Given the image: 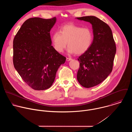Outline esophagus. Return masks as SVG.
Listing matches in <instances>:
<instances>
[{"label":"esophagus","instance_id":"34e87169","mask_svg":"<svg viewBox=\"0 0 132 132\" xmlns=\"http://www.w3.org/2000/svg\"><path fill=\"white\" fill-rule=\"evenodd\" d=\"M71 60H72V59H71V58H67V59H66V61H67V62L70 61H71Z\"/></svg>","mask_w":132,"mask_h":132}]
</instances>
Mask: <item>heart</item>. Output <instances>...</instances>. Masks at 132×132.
Segmentation results:
<instances>
[{
  "mask_svg": "<svg viewBox=\"0 0 132 132\" xmlns=\"http://www.w3.org/2000/svg\"><path fill=\"white\" fill-rule=\"evenodd\" d=\"M93 35L89 28H82L73 24H66L62 27L59 31L55 32L51 37L54 49L61 53L69 46L68 52L79 55L87 51L90 47Z\"/></svg>",
  "mask_w": 132,
  "mask_h": 132,
  "instance_id": "b5f03b06",
  "label": "heart"
}]
</instances>
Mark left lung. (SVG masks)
I'll return each mask as SVG.
<instances>
[{
  "mask_svg": "<svg viewBox=\"0 0 132 132\" xmlns=\"http://www.w3.org/2000/svg\"><path fill=\"white\" fill-rule=\"evenodd\" d=\"M92 24L93 39L89 50L79 56L80 67L77 78L85 88L96 86L103 81L112 70L116 45L110 27L95 16L76 18Z\"/></svg>",
  "mask_w": 132,
  "mask_h": 132,
  "instance_id": "obj_1",
  "label": "left lung"
}]
</instances>
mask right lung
Here are the masks:
<instances>
[{"mask_svg": "<svg viewBox=\"0 0 132 132\" xmlns=\"http://www.w3.org/2000/svg\"><path fill=\"white\" fill-rule=\"evenodd\" d=\"M56 18H32L26 20L13 42V65L32 89L44 90L53 85L59 68L66 57L52 46L50 31Z\"/></svg>", "mask_w": 132, "mask_h": 132, "instance_id": "right-lung-1", "label": "right lung"}]
</instances>
